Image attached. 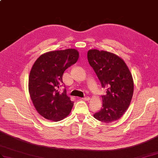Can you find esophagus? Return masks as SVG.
Wrapping results in <instances>:
<instances>
[{
	"instance_id": "esophagus-1",
	"label": "esophagus",
	"mask_w": 158,
	"mask_h": 158,
	"mask_svg": "<svg viewBox=\"0 0 158 158\" xmlns=\"http://www.w3.org/2000/svg\"><path fill=\"white\" fill-rule=\"evenodd\" d=\"M82 99L84 100V101H89L90 97H84V98H82Z\"/></svg>"
}]
</instances>
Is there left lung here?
<instances>
[{
	"label": "left lung",
	"mask_w": 158,
	"mask_h": 158,
	"mask_svg": "<svg viewBox=\"0 0 158 158\" xmlns=\"http://www.w3.org/2000/svg\"><path fill=\"white\" fill-rule=\"evenodd\" d=\"M87 57L102 87L106 89V94L102 96V109L94 117L106 123L117 121L131 101L134 90L131 73L124 60L114 53L90 49Z\"/></svg>",
	"instance_id": "obj_1"
}]
</instances>
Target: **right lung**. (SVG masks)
Returning a JSON list of instances; mask_svg holds the SVG:
<instances>
[{"instance_id":"add662e5","label":"right lung","mask_w":158,"mask_h":158,"mask_svg":"<svg viewBox=\"0 0 158 158\" xmlns=\"http://www.w3.org/2000/svg\"><path fill=\"white\" fill-rule=\"evenodd\" d=\"M79 52L67 49L46 52L35 61L29 76V92L37 113L48 120L59 121L71 112L74 103L60 88L68 68L78 60Z\"/></svg>"}]
</instances>
